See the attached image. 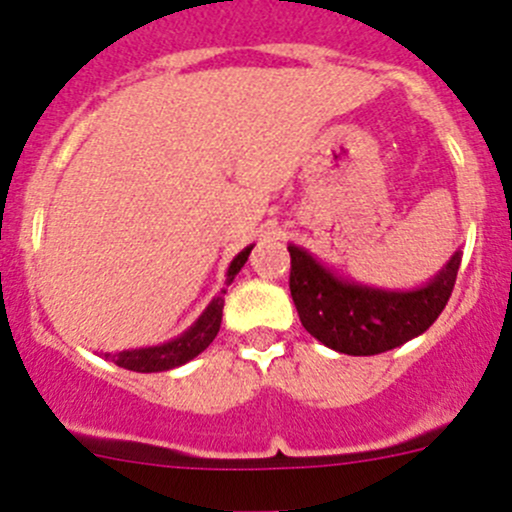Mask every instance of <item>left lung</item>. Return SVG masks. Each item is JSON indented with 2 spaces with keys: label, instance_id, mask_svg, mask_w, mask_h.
Instances as JSON below:
<instances>
[{
  "label": "left lung",
  "instance_id": "left-lung-1",
  "mask_svg": "<svg viewBox=\"0 0 512 512\" xmlns=\"http://www.w3.org/2000/svg\"><path fill=\"white\" fill-rule=\"evenodd\" d=\"M292 257L289 292L299 322L324 347L349 356L389 352L426 332L456 285L461 250L414 289H384L344 280L304 247L287 245Z\"/></svg>",
  "mask_w": 512,
  "mask_h": 512
}]
</instances>
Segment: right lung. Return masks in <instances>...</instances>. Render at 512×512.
Instances as JSON below:
<instances>
[{
    "label": "right lung",
    "mask_w": 512,
    "mask_h": 512,
    "mask_svg": "<svg viewBox=\"0 0 512 512\" xmlns=\"http://www.w3.org/2000/svg\"><path fill=\"white\" fill-rule=\"evenodd\" d=\"M250 252H252V245L245 247V250L237 252V255L232 257L225 275V287L215 294L213 302L205 307V312L200 314V317L195 319V322L190 324L180 337L170 339V342L165 344H158V347L126 349V352H116V354L106 352L103 356L111 359L116 366H123V369L141 371V374H153V371H168V369H175V366L188 364L190 359H195L200 352H205V349L210 347V342H213L220 332L227 287L232 285L235 275L242 270V265L247 262Z\"/></svg>",
    "instance_id": "1"
}]
</instances>
